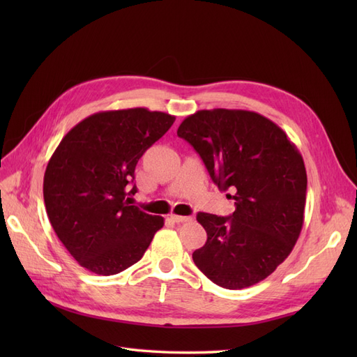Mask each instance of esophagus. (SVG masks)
<instances>
[{
    "label": "esophagus",
    "mask_w": 357,
    "mask_h": 357,
    "mask_svg": "<svg viewBox=\"0 0 357 357\" xmlns=\"http://www.w3.org/2000/svg\"><path fill=\"white\" fill-rule=\"evenodd\" d=\"M169 219H171L172 222H176V223H185V222L192 220L190 215H177V214H171Z\"/></svg>",
    "instance_id": "esophagus-1"
}]
</instances>
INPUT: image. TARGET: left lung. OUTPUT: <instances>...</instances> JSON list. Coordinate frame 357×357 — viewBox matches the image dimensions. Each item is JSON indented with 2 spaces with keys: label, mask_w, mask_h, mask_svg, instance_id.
I'll return each mask as SVG.
<instances>
[{
  "label": "left lung",
  "mask_w": 357,
  "mask_h": 357,
  "mask_svg": "<svg viewBox=\"0 0 357 357\" xmlns=\"http://www.w3.org/2000/svg\"><path fill=\"white\" fill-rule=\"evenodd\" d=\"M177 135L235 201L228 218L198 213L207 243L193 262L225 289L262 282L290 255L304 223L307 171L299 150L282 128L247 110H199Z\"/></svg>",
  "instance_id": "8db88e82"
}]
</instances>
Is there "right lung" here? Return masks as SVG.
<instances>
[{"instance_id":"add662e5","label":"right lung","mask_w":357,"mask_h":357,"mask_svg":"<svg viewBox=\"0 0 357 357\" xmlns=\"http://www.w3.org/2000/svg\"><path fill=\"white\" fill-rule=\"evenodd\" d=\"M174 121L142 107L95 113L75 125L52 155L43 181L49 220L91 273L114 275L137 264L164 226V218L142 211L126 197L137 192L138 159Z\"/></svg>"}]
</instances>
